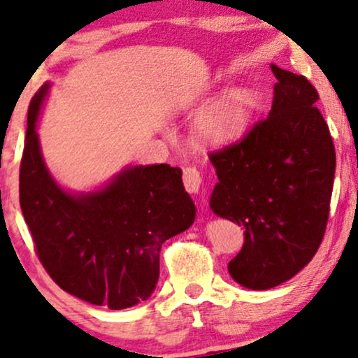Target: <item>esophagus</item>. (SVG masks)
<instances>
[{
	"instance_id": "esophagus-1",
	"label": "esophagus",
	"mask_w": 358,
	"mask_h": 358,
	"mask_svg": "<svg viewBox=\"0 0 358 358\" xmlns=\"http://www.w3.org/2000/svg\"><path fill=\"white\" fill-rule=\"evenodd\" d=\"M183 183L190 194H199L200 187H202V175L197 168H185L183 170Z\"/></svg>"
}]
</instances>
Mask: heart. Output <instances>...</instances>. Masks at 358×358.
Segmentation results:
<instances>
[{
    "mask_svg": "<svg viewBox=\"0 0 358 358\" xmlns=\"http://www.w3.org/2000/svg\"><path fill=\"white\" fill-rule=\"evenodd\" d=\"M255 98L246 90H229L195 117V134L210 146H227L250 129Z\"/></svg>",
    "mask_w": 358,
    "mask_h": 358,
    "instance_id": "obj_1",
    "label": "heart"
}]
</instances>
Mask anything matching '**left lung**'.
Instances as JSON below:
<instances>
[{
	"label": "left lung",
	"mask_w": 358,
	"mask_h": 358,
	"mask_svg": "<svg viewBox=\"0 0 358 358\" xmlns=\"http://www.w3.org/2000/svg\"><path fill=\"white\" fill-rule=\"evenodd\" d=\"M270 68L277 83L268 117L241 143L210 155L219 180L210 209L245 227V245L227 270L251 290L277 287L311 262L326 229L336 166L314 86Z\"/></svg>",
	"instance_id": "left-lung-1"
}]
</instances>
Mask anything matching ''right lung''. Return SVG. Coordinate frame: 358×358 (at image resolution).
<instances>
[{"label": "right lung", "instance_id": "obj_1", "mask_svg": "<svg viewBox=\"0 0 358 358\" xmlns=\"http://www.w3.org/2000/svg\"><path fill=\"white\" fill-rule=\"evenodd\" d=\"M50 92L30 101L20 166V207L37 255L71 296L108 309L146 301L159 278V250L195 221L182 170L170 164H127L93 190H69L42 155L37 125Z\"/></svg>", "mask_w": 358, "mask_h": 358}]
</instances>
